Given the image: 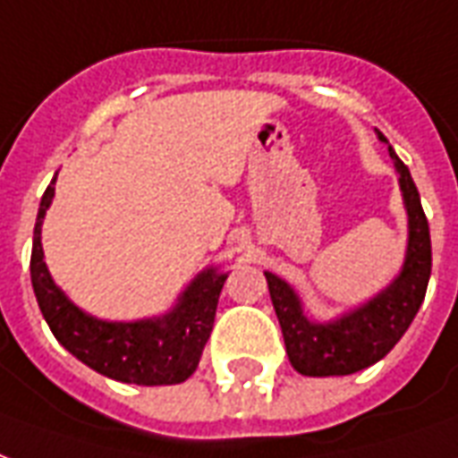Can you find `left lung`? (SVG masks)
Masks as SVG:
<instances>
[{
    "instance_id": "1",
    "label": "left lung",
    "mask_w": 458,
    "mask_h": 458,
    "mask_svg": "<svg viewBox=\"0 0 458 458\" xmlns=\"http://www.w3.org/2000/svg\"><path fill=\"white\" fill-rule=\"evenodd\" d=\"M381 143H388L378 133ZM393 167L398 172L403 203L408 213V247L398 276L369 298L367 303L337 315L333 320L308 318L293 286L272 272H264L269 284L274 310L279 318L284 344L291 367L303 376H347L371 367L395 347L418 315L429 272H432V242L429 225L420 203L418 186L410 169L388 145Z\"/></svg>"
}]
</instances>
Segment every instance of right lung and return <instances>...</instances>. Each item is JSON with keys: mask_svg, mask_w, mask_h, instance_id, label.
<instances>
[{"mask_svg": "<svg viewBox=\"0 0 458 458\" xmlns=\"http://www.w3.org/2000/svg\"><path fill=\"white\" fill-rule=\"evenodd\" d=\"M55 179L57 174L40 199L30 250V284L55 340L82 364L121 384L172 386L186 381L211 337L220 289L228 274L218 267H206L179 293L177 303L155 318L125 323L84 313L53 281L43 259L40 228L55 196Z\"/></svg>", "mask_w": 458, "mask_h": 458, "instance_id": "add662e5", "label": "right lung"}]
</instances>
